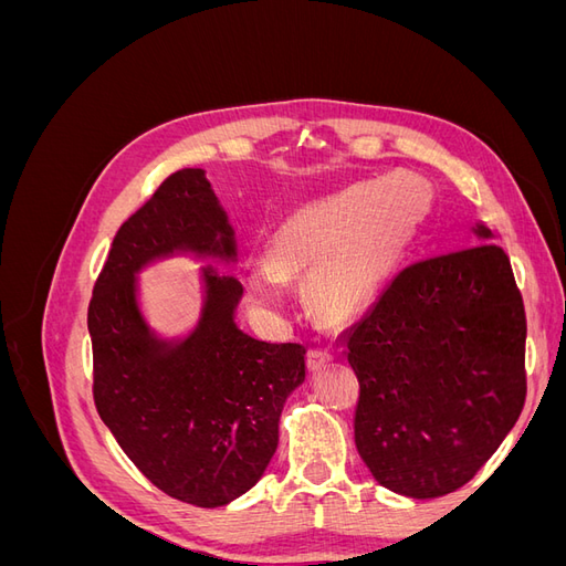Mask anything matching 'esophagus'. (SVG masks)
Here are the masks:
<instances>
[{
    "label": "esophagus",
    "instance_id": "1",
    "mask_svg": "<svg viewBox=\"0 0 566 566\" xmlns=\"http://www.w3.org/2000/svg\"><path fill=\"white\" fill-rule=\"evenodd\" d=\"M333 361V354L328 349H310V354H306V366H310V370H321L323 366H328Z\"/></svg>",
    "mask_w": 566,
    "mask_h": 566
}]
</instances>
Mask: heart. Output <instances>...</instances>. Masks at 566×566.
Returning a JSON list of instances; mask_svg holds the SVG:
<instances>
[{
    "mask_svg": "<svg viewBox=\"0 0 566 566\" xmlns=\"http://www.w3.org/2000/svg\"><path fill=\"white\" fill-rule=\"evenodd\" d=\"M427 208L424 184L403 172L306 205L273 235L271 260L248 269V295L264 310H281L285 279L310 276L314 310L325 318H345L378 287Z\"/></svg>",
    "mask_w": 566,
    "mask_h": 566,
    "instance_id": "b5f03b06",
    "label": "heart"
}]
</instances>
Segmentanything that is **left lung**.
Wrapping results in <instances>:
<instances>
[{
    "label": "left lung",
    "instance_id": "8db88e82",
    "mask_svg": "<svg viewBox=\"0 0 566 566\" xmlns=\"http://www.w3.org/2000/svg\"><path fill=\"white\" fill-rule=\"evenodd\" d=\"M474 233L476 245L399 271L345 335L358 455L408 499L468 484L524 408V302L503 248Z\"/></svg>",
    "mask_w": 566,
    "mask_h": 566
}]
</instances>
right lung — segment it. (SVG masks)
I'll list each match as a JSON object with an SVG mask.
<instances>
[{"label": "right lung", "mask_w": 566, "mask_h": 566, "mask_svg": "<svg viewBox=\"0 0 566 566\" xmlns=\"http://www.w3.org/2000/svg\"><path fill=\"white\" fill-rule=\"evenodd\" d=\"M177 252L235 262L233 229L205 169L169 175L113 238L87 314L94 403L150 484L188 505L221 507L260 482L276 453L306 349L238 328L243 285L212 266L202 269L196 328L160 339L139 310L136 273Z\"/></svg>", "instance_id": "obj_1"}]
</instances>
